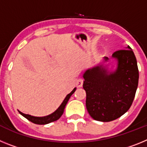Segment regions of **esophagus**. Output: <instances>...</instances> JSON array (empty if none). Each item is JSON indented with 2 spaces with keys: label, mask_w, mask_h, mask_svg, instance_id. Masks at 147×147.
Here are the masks:
<instances>
[{
  "label": "esophagus",
  "mask_w": 147,
  "mask_h": 147,
  "mask_svg": "<svg viewBox=\"0 0 147 147\" xmlns=\"http://www.w3.org/2000/svg\"><path fill=\"white\" fill-rule=\"evenodd\" d=\"M83 85V80L82 79H78L76 81V86L77 88H81Z\"/></svg>",
  "instance_id": "1"
}]
</instances>
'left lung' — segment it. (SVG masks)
<instances>
[{"instance_id": "8db88e82", "label": "left lung", "mask_w": 147, "mask_h": 147, "mask_svg": "<svg viewBox=\"0 0 147 147\" xmlns=\"http://www.w3.org/2000/svg\"><path fill=\"white\" fill-rule=\"evenodd\" d=\"M116 51L117 68L108 72L103 65L87 70L83 74L86 107L94 120L108 122L124 115L130 108L138 85L139 73L136 56L129 45ZM105 62L108 60L104 57Z\"/></svg>"}]
</instances>
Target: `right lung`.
I'll list each match as a JSON object with an SVG mask.
<instances>
[{"instance_id": "right-lung-1", "label": "right lung", "mask_w": 147, "mask_h": 147, "mask_svg": "<svg viewBox=\"0 0 147 147\" xmlns=\"http://www.w3.org/2000/svg\"><path fill=\"white\" fill-rule=\"evenodd\" d=\"M76 89V88H75L72 91L69 93V94H67V96H66L64 101L62 102V103L61 104L60 106L58 107V109L56 110L55 112L50 114V115H47V116H43V117H35V116H32V115H31L23 113H21L20 111H19V113L23 115V117H25L26 119H28V121H32V123L36 124H49V123H51V122L55 121L58 120V119L62 116V115L63 114V112H64L65 105H67L70 97L71 96V95H72L73 93H74Z\"/></svg>"}]
</instances>
